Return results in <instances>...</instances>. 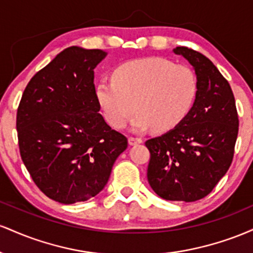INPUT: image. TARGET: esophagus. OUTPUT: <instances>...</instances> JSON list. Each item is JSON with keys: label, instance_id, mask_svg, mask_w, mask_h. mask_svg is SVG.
<instances>
[{"label": "esophagus", "instance_id": "34e87169", "mask_svg": "<svg viewBox=\"0 0 253 253\" xmlns=\"http://www.w3.org/2000/svg\"><path fill=\"white\" fill-rule=\"evenodd\" d=\"M140 143H143L141 138H135V136H129L128 138L129 145H136V144H140Z\"/></svg>", "mask_w": 253, "mask_h": 253}]
</instances>
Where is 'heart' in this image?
<instances>
[{
  "label": "heart",
  "mask_w": 253,
  "mask_h": 253,
  "mask_svg": "<svg viewBox=\"0 0 253 253\" xmlns=\"http://www.w3.org/2000/svg\"><path fill=\"white\" fill-rule=\"evenodd\" d=\"M197 95L193 69L164 57L125 62L113 71V81H100L95 86L98 106L115 128H124L138 109L132 121L135 130L176 128L190 114Z\"/></svg>",
  "instance_id": "obj_1"
}]
</instances>
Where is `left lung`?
I'll return each instance as SVG.
<instances>
[{
	"instance_id": "left-lung-1",
	"label": "left lung",
	"mask_w": 253,
	"mask_h": 253,
	"mask_svg": "<svg viewBox=\"0 0 253 253\" xmlns=\"http://www.w3.org/2000/svg\"><path fill=\"white\" fill-rule=\"evenodd\" d=\"M173 52L193 65L199 95L179 126L145 143L151 155L147 179L162 199L194 202L207 196L231 167L239 120L231 85L216 66L184 46Z\"/></svg>"
}]
</instances>
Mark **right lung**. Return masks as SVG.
<instances>
[{"label": "right lung", "mask_w": 253, "mask_h": 253, "mask_svg": "<svg viewBox=\"0 0 253 253\" xmlns=\"http://www.w3.org/2000/svg\"><path fill=\"white\" fill-rule=\"evenodd\" d=\"M107 52L71 46L38 71L16 114L19 149L37 187L71 205L97 195L127 138L100 114L94 69Z\"/></svg>", "instance_id": "obj_1"}]
</instances>
